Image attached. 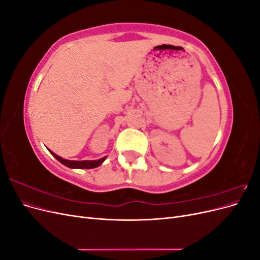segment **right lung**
Wrapping results in <instances>:
<instances>
[{
  "label": "right lung",
  "mask_w": 260,
  "mask_h": 260,
  "mask_svg": "<svg viewBox=\"0 0 260 260\" xmlns=\"http://www.w3.org/2000/svg\"><path fill=\"white\" fill-rule=\"evenodd\" d=\"M50 153L56 158L59 162H61L65 166L69 167V168H78V169H92V168H96L99 166H101L103 161L106 159V156L101 158L99 160H67L61 158L58 155L54 154L52 151H50Z\"/></svg>",
  "instance_id": "1"
}]
</instances>
